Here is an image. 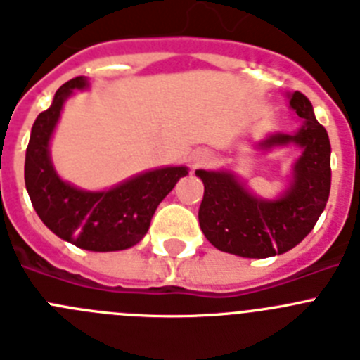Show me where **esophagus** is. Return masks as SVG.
Here are the masks:
<instances>
[{"mask_svg": "<svg viewBox=\"0 0 360 360\" xmlns=\"http://www.w3.org/2000/svg\"><path fill=\"white\" fill-rule=\"evenodd\" d=\"M209 158H211V155H209L207 151H198L195 157H193V167H200V165L205 164Z\"/></svg>", "mask_w": 360, "mask_h": 360, "instance_id": "obj_1", "label": "esophagus"}]
</instances>
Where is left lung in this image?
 Wrapping results in <instances>:
<instances>
[{
	"instance_id": "obj_1",
	"label": "left lung",
	"mask_w": 360,
	"mask_h": 360,
	"mask_svg": "<svg viewBox=\"0 0 360 360\" xmlns=\"http://www.w3.org/2000/svg\"><path fill=\"white\" fill-rule=\"evenodd\" d=\"M290 106L303 128L295 135H272L263 148L295 142L304 149L294 167V186L276 202L245 191L231 173L196 171L203 200L198 211L202 232L216 249L241 257H270L294 249L317 224L332 184L328 133L317 122L307 95L295 91Z\"/></svg>"
}]
</instances>
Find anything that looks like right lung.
Here are the masks:
<instances>
[{"mask_svg":"<svg viewBox=\"0 0 360 360\" xmlns=\"http://www.w3.org/2000/svg\"><path fill=\"white\" fill-rule=\"evenodd\" d=\"M84 86V77L65 82L52 106L37 115L25 158V186L37 216L59 238L95 252L129 249L144 238L158 203L187 169L162 167L103 193H86L63 182L50 162L49 142L66 97Z\"/></svg>","mask_w":360,"mask_h":360,"instance_id":"1","label":"right lung"}]
</instances>
